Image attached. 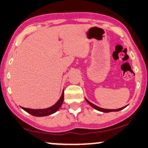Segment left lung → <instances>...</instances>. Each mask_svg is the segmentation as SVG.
I'll list each match as a JSON object with an SVG mask.
<instances>
[{"label": "left lung", "instance_id": "1", "mask_svg": "<svg viewBox=\"0 0 148 148\" xmlns=\"http://www.w3.org/2000/svg\"><path fill=\"white\" fill-rule=\"evenodd\" d=\"M85 100H86V101H87V103L89 104V105L91 106V107H93V108H95V109L98 110V111H99L104 112V113H109V112H113V111H121V110L124 109V108H126V106H128V105H126V106H124V107H122V108H117V109H106V108H101V107H99V106H98L95 105V104H93V103H91V102H89V101L88 100L87 98H85Z\"/></svg>", "mask_w": 148, "mask_h": 148}]
</instances>
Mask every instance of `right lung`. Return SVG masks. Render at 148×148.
<instances>
[{
	"instance_id": "1",
	"label": "right lung",
	"mask_w": 148,
	"mask_h": 148,
	"mask_svg": "<svg viewBox=\"0 0 148 148\" xmlns=\"http://www.w3.org/2000/svg\"><path fill=\"white\" fill-rule=\"evenodd\" d=\"M63 100H64V89H63L62 94H61L59 100L53 106H50L49 108H40V109H32V108H24L22 107V106L21 108L26 112L33 116H35V117H44V116H48L56 113L62 105Z\"/></svg>"
}]
</instances>
